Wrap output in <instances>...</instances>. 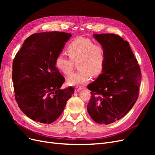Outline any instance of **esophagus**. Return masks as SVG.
<instances>
[{"instance_id": "esophagus-1", "label": "esophagus", "mask_w": 155, "mask_h": 155, "mask_svg": "<svg viewBox=\"0 0 155 155\" xmlns=\"http://www.w3.org/2000/svg\"><path fill=\"white\" fill-rule=\"evenodd\" d=\"M82 88L81 87H76V88H75V92H79V91H80L81 90H82Z\"/></svg>"}]
</instances>
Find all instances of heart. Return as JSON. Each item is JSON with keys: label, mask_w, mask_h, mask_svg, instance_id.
<instances>
[{"label": "heart", "mask_w": 155, "mask_h": 155, "mask_svg": "<svg viewBox=\"0 0 155 155\" xmlns=\"http://www.w3.org/2000/svg\"><path fill=\"white\" fill-rule=\"evenodd\" d=\"M70 59L63 54H59L55 59V66L67 76L72 73L74 62L78 61V72L74 73L68 79L70 86H79L87 83L91 78L100 74L104 67L105 50L101 45H94L89 39L78 37L75 39L67 48Z\"/></svg>", "instance_id": "1"}]
</instances>
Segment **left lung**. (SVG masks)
I'll list each match as a JSON object with an SVG mask.
<instances>
[{
  "label": "left lung",
  "instance_id": "8db88e82",
  "mask_svg": "<svg viewBox=\"0 0 155 155\" xmlns=\"http://www.w3.org/2000/svg\"><path fill=\"white\" fill-rule=\"evenodd\" d=\"M105 50L104 67L87 86L91 98L87 111L100 124L121 119L132 109L139 94L141 72L129 43L113 34H93Z\"/></svg>",
  "mask_w": 155,
  "mask_h": 155
}]
</instances>
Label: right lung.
I'll list each match as a JSON object with an SVG mask.
<instances>
[{"instance_id":"1","label":"right lung","mask_w":155,"mask_h":155,"mask_svg":"<svg viewBox=\"0 0 155 155\" xmlns=\"http://www.w3.org/2000/svg\"><path fill=\"white\" fill-rule=\"evenodd\" d=\"M72 35L50 31L34 34L25 41L13 62L15 100L23 113L40 123L57 120L74 89H61L65 79L55 66Z\"/></svg>"}]
</instances>
